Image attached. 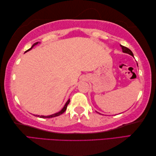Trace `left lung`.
<instances>
[{"label": "left lung", "instance_id": "8db88e82", "mask_svg": "<svg viewBox=\"0 0 156 156\" xmlns=\"http://www.w3.org/2000/svg\"><path fill=\"white\" fill-rule=\"evenodd\" d=\"M121 48H122V51H123L124 53H127V54H130L131 55L133 56V52H132L129 48L125 47V46H122V45H121Z\"/></svg>", "mask_w": 156, "mask_h": 156}]
</instances>
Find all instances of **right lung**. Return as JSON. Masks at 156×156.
Returning <instances> with one entry per match:
<instances>
[{"label":"right lung","mask_w":156,"mask_h":156,"mask_svg":"<svg viewBox=\"0 0 156 156\" xmlns=\"http://www.w3.org/2000/svg\"><path fill=\"white\" fill-rule=\"evenodd\" d=\"M38 44V42H37V43H35V44H34V45H32V47L30 48V49H29L28 50H27L25 52H27V51H29L30 50V49L34 47V46L35 45H36V44ZM69 102H70V101H69V100L66 102V105H64V108H63L62 109V111H60L59 112H57V113H55V114H53V115H49V116H42V115H41V116H39V115H36V116H37V117H40V118H52V117H57V116H59V115H62V113H64V112L66 111V108H67V107H68V105L69 103Z\"/></svg>","instance_id":"right-lung-1"}]
</instances>
